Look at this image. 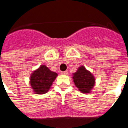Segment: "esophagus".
Masks as SVG:
<instances>
[{
  "instance_id": "obj_1",
  "label": "esophagus",
  "mask_w": 128,
  "mask_h": 128,
  "mask_svg": "<svg viewBox=\"0 0 128 128\" xmlns=\"http://www.w3.org/2000/svg\"><path fill=\"white\" fill-rule=\"evenodd\" d=\"M61 74H62V75H68V72H67V71H62Z\"/></svg>"
}]
</instances>
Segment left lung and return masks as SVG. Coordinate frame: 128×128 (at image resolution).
Here are the masks:
<instances>
[{"instance_id":"8db88e82","label":"left lung","mask_w":128,"mask_h":128,"mask_svg":"<svg viewBox=\"0 0 128 128\" xmlns=\"http://www.w3.org/2000/svg\"><path fill=\"white\" fill-rule=\"evenodd\" d=\"M72 79L75 86L83 93L90 92L94 85V76L84 66H80L78 68L77 72L73 74Z\"/></svg>"}]
</instances>
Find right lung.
I'll return each mask as SVG.
<instances>
[{
	"instance_id": "obj_1",
	"label": "right lung",
	"mask_w": 128,
	"mask_h": 128,
	"mask_svg": "<svg viewBox=\"0 0 128 128\" xmlns=\"http://www.w3.org/2000/svg\"><path fill=\"white\" fill-rule=\"evenodd\" d=\"M58 74L42 65L35 70L30 78V84L36 94H44L50 88Z\"/></svg>"
}]
</instances>
